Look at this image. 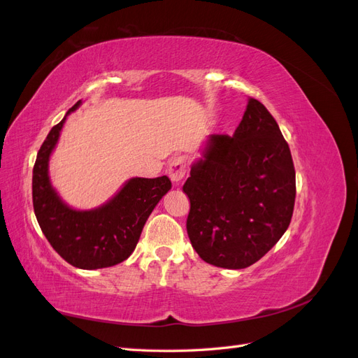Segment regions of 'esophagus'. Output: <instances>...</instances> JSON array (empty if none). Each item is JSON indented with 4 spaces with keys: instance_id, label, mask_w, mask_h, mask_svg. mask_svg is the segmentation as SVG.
Instances as JSON below:
<instances>
[{
    "instance_id": "obj_1",
    "label": "esophagus",
    "mask_w": 358,
    "mask_h": 358,
    "mask_svg": "<svg viewBox=\"0 0 358 358\" xmlns=\"http://www.w3.org/2000/svg\"><path fill=\"white\" fill-rule=\"evenodd\" d=\"M187 158L185 157H175L169 164L167 169V175L173 182H180L183 178H185V173H187Z\"/></svg>"
}]
</instances>
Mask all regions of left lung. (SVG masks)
<instances>
[{"instance_id": "8db88e82", "label": "left lung", "mask_w": 358, "mask_h": 358, "mask_svg": "<svg viewBox=\"0 0 358 358\" xmlns=\"http://www.w3.org/2000/svg\"><path fill=\"white\" fill-rule=\"evenodd\" d=\"M183 192L191 201L187 231L206 263L245 268L287 231L296 171L275 117L255 99L233 137L210 134L192 162Z\"/></svg>"}]
</instances>
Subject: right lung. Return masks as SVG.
Instances as JSON below:
<instances>
[{"mask_svg":"<svg viewBox=\"0 0 358 358\" xmlns=\"http://www.w3.org/2000/svg\"><path fill=\"white\" fill-rule=\"evenodd\" d=\"M82 100L50 129L32 170V204L40 229L52 248L71 266L95 270L122 263L133 254L143 227L158 201L171 188L167 176L131 178L112 199L94 209H74L49 176V161L67 121Z\"/></svg>","mask_w":358,"mask_h":358,"instance_id":"obj_1","label":"right lung"}]
</instances>
